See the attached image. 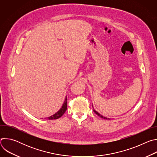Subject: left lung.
<instances>
[{
    "label": "left lung",
    "instance_id": "8db88e82",
    "mask_svg": "<svg viewBox=\"0 0 157 157\" xmlns=\"http://www.w3.org/2000/svg\"><path fill=\"white\" fill-rule=\"evenodd\" d=\"M94 113L98 115V116H99V117H101V118H102V119H109V118H107V117H104V116H101L100 114H99L98 112H96L95 110H94Z\"/></svg>",
    "mask_w": 157,
    "mask_h": 157
}]
</instances>
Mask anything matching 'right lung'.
Masks as SVG:
<instances>
[{"instance_id": "add662e5", "label": "right lung", "mask_w": 157, "mask_h": 157, "mask_svg": "<svg viewBox=\"0 0 157 157\" xmlns=\"http://www.w3.org/2000/svg\"><path fill=\"white\" fill-rule=\"evenodd\" d=\"M66 109H67V98H66L65 101L64 102V104H63L62 107L60 109V110L58 112H57V113L56 114H55L54 115L48 117V119L49 120H54V119H59V117H61L64 114Z\"/></svg>"}]
</instances>
